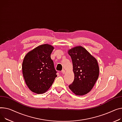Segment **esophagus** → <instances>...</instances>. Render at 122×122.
<instances>
[{"mask_svg": "<svg viewBox=\"0 0 122 122\" xmlns=\"http://www.w3.org/2000/svg\"><path fill=\"white\" fill-rule=\"evenodd\" d=\"M65 70H62L61 71V73H62V74H64L65 73Z\"/></svg>", "mask_w": 122, "mask_h": 122, "instance_id": "34e87169", "label": "esophagus"}]
</instances>
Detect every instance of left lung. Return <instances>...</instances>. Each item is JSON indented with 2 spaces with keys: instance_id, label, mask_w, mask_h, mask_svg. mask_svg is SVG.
Returning <instances> with one entry per match:
<instances>
[{
  "instance_id": "8db88e82",
  "label": "left lung",
  "mask_w": 122,
  "mask_h": 122,
  "mask_svg": "<svg viewBox=\"0 0 122 122\" xmlns=\"http://www.w3.org/2000/svg\"><path fill=\"white\" fill-rule=\"evenodd\" d=\"M73 63L74 80L69 89L78 96L90 92L99 77V67L97 60L85 48L76 46L68 51Z\"/></svg>"
}]
</instances>
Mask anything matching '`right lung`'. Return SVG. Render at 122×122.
Segmentation results:
<instances>
[{"label": "right lung", "mask_w": 122, "mask_h": 122, "mask_svg": "<svg viewBox=\"0 0 122 122\" xmlns=\"http://www.w3.org/2000/svg\"><path fill=\"white\" fill-rule=\"evenodd\" d=\"M53 50V46L44 44L25 56L22 65L23 76L26 85L33 92L39 94L46 92L57 77L51 58Z\"/></svg>", "instance_id": "add662e5"}]
</instances>
